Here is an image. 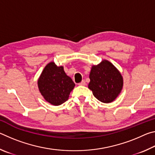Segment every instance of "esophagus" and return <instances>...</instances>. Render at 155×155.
<instances>
[{
	"instance_id": "1",
	"label": "esophagus",
	"mask_w": 155,
	"mask_h": 155,
	"mask_svg": "<svg viewBox=\"0 0 155 155\" xmlns=\"http://www.w3.org/2000/svg\"><path fill=\"white\" fill-rule=\"evenodd\" d=\"M78 85H86V83H85V80H83L81 82H80L78 83Z\"/></svg>"
}]
</instances>
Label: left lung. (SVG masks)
I'll return each instance as SVG.
<instances>
[{
  "instance_id": "left-lung-1",
  "label": "left lung",
  "mask_w": 155,
  "mask_h": 155,
  "mask_svg": "<svg viewBox=\"0 0 155 155\" xmlns=\"http://www.w3.org/2000/svg\"><path fill=\"white\" fill-rule=\"evenodd\" d=\"M88 88L102 103L115 101L123 88V77L111 62L104 59L98 65H93L90 73Z\"/></svg>"
}]
</instances>
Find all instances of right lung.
<instances>
[{
	"label": "right lung",
	"mask_w": 155,
	"mask_h": 155,
	"mask_svg": "<svg viewBox=\"0 0 155 155\" xmlns=\"http://www.w3.org/2000/svg\"><path fill=\"white\" fill-rule=\"evenodd\" d=\"M40 92L46 102L58 106L68 101L75 84L65 74L64 66L52 61L47 64L38 81Z\"/></svg>",
	"instance_id": "1"
}]
</instances>
